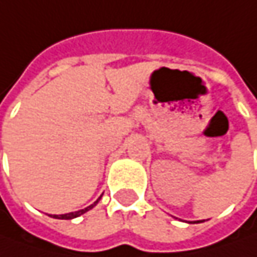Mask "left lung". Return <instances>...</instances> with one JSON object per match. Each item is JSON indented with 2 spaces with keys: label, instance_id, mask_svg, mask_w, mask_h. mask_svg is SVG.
<instances>
[{
  "label": "left lung",
  "instance_id": "8db88e82",
  "mask_svg": "<svg viewBox=\"0 0 257 257\" xmlns=\"http://www.w3.org/2000/svg\"><path fill=\"white\" fill-rule=\"evenodd\" d=\"M197 222H200V220H197Z\"/></svg>",
  "mask_w": 257,
  "mask_h": 257
}]
</instances>
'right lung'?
Here are the masks:
<instances>
[{
	"label": "right lung",
	"mask_w": 257,
	"mask_h": 257,
	"mask_svg": "<svg viewBox=\"0 0 257 257\" xmlns=\"http://www.w3.org/2000/svg\"><path fill=\"white\" fill-rule=\"evenodd\" d=\"M100 199H97L93 204H90L88 207H85V209H81V210H78V212H71V213H65V214H51V217H54V219H63V220H71V219H75V217H78V216H81V214H84L88 210H91L94 206L98 203Z\"/></svg>",
	"instance_id": "1"
}]
</instances>
